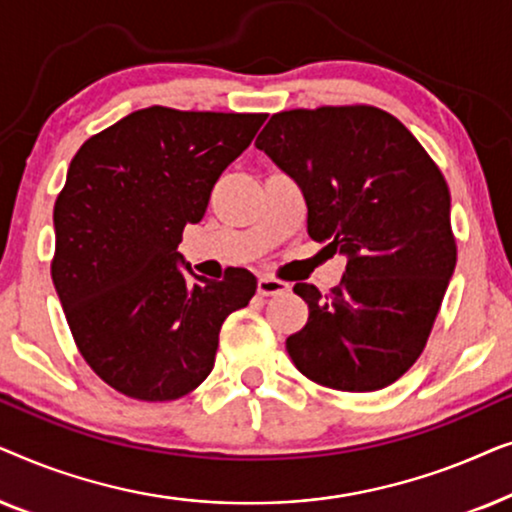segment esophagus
Listing matches in <instances>:
<instances>
[{
    "label": "esophagus",
    "mask_w": 512,
    "mask_h": 512,
    "mask_svg": "<svg viewBox=\"0 0 512 512\" xmlns=\"http://www.w3.org/2000/svg\"><path fill=\"white\" fill-rule=\"evenodd\" d=\"M291 286L282 282V279H275V277H261L258 279V296H282V293H289Z\"/></svg>",
    "instance_id": "34e87169"
}]
</instances>
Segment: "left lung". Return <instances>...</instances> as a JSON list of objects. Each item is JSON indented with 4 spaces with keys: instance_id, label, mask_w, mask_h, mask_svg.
Instances as JSON below:
<instances>
[{
    "instance_id": "left-lung-1",
    "label": "left lung",
    "mask_w": 512,
    "mask_h": 512,
    "mask_svg": "<svg viewBox=\"0 0 512 512\" xmlns=\"http://www.w3.org/2000/svg\"><path fill=\"white\" fill-rule=\"evenodd\" d=\"M256 146L296 179L314 242L347 256L342 282L310 307L286 352L307 380L377 391L410 370L457 265L450 188L415 135L368 104L272 114Z\"/></svg>"
}]
</instances>
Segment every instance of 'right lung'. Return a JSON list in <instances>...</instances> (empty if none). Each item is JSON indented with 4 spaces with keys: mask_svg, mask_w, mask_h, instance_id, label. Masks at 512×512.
Masks as SVG:
<instances>
[{
    "mask_svg": "<svg viewBox=\"0 0 512 512\" xmlns=\"http://www.w3.org/2000/svg\"><path fill=\"white\" fill-rule=\"evenodd\" d=\"M263 121L139 109L86 139L69 163L53 207L51 277L81 356L123 396L191 394L212 373L221 324L254 298L249 270L198 277L177 247Z\"/></svg>",
    "mask_w": 512,
    "mask_h": 512,
    "instance_id": "obj_1",
    "label": "right lung"
}]
</instances>
